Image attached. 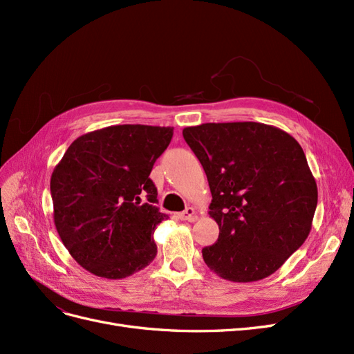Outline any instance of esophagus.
Masks as SVG:
<instances>
[{
  "label": "esophagus",
  "mask_w": 354,
  "mask_h": 354,
  "mask_svg": "<svg viewBox=\"0 0 354 354\" xmlns=\"http://www.w3.org/2000/svg\"><path fill=\"white\" fill-rule=\"evenodd\" d=\"M178 218L180 220H189V221L196 220V211H195V208L187 207L185 211L178 212Z\"/></svg>",
  "instance_id": "obj_1"
}]
</instances>
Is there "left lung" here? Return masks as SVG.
I'll return each mask as SVG.
<instances>
[{
    "label": "left lung",
    "instance_id": "left-lung-1",
    "mask_svg": "<svg viewBox=\"0 0 354 354\" xmlns=\"http://www.w3.org/2000/svg\"><path fill=\"white\" fill-rule=\"evenodd\" d=\"M183 137L207 174L220 229L203 261L232 282L270 276L312 229L317 186L301 146L260 122L202 124Z\"/></svg>",
    "mask_w": 354,
    "mask_h": 354
}]
</instances>
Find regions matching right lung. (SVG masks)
<instances>
[{
  "instance_id": "obj_1",
  "label": "right lung",
  "mask_w": 354,
  "mask_h": 354,
  "mask_svg": "<svg viewBox=\"0 0 354 354\" xmlns=\"http://www.w3.org/2000/svg\"><path fill=\"white\" fill-rule=\"evenodd\" d=\"M174 128L113 125L78 137L51 174L59 236L85 270L122 279L156 255L152 234L167 220L151 180Z\"/></svg>"
}]
</instances>
